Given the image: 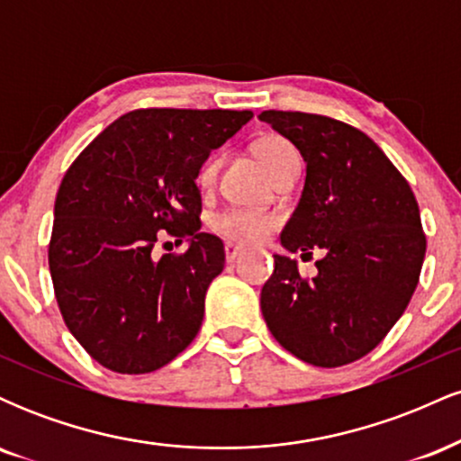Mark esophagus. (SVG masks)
<instances>
[{"mask_svg":"<svg viewBox=\"0 0 461 461\" xmlns=\"http://www.w3.org/2000/svg\"><path fill=\"white\" fill-rule=\"evenodd\" d=\"M242 253V247H238V245H231V242H227L225 245V260L227 262H234L238 256H240Z\"/></svg>","mask_w":461,"mask_h":461,"instance_id":"34e87169","label":"esophagus"}]
</instances>
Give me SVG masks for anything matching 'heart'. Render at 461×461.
I'll return each mask as SVG.
<instances>
[{
	"instance_id": "1",
	"label": "heart",
	"mask_w": 461,
	"mask_h": 461,
	"mask_svg": "<svg viewBox=\"0 0 461 461\" xmlns=\"http://www.w3.org/2000/svg\"><path fill=\"white\" fill-rule=\"evenodd\" d=\"M256 156L258 160L264 164V168H267L271 176H275L284 164H288L290 160H297L299 151L294 149L293 142L284 139V136L268 134L256 142ZM216 167H219L216 156H210L208 160H203V164H201L197 171V184L201 188L212 186L216 177ZM275 225H277V219H275L273 214L256 208H227L212 219V227L216 234L227 238V240L231 242H238V245H253V242H260L264 236L271 234Z\"/></svg>"
}]
</instances>
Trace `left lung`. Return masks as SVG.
Wrapping results in <instances>:
<instances>
[{"instance_id": "obj_1", "label": "left lung", "mask_w": 461, "mask_h": 461, "mask_svg": "<svg viewBox=\"0 0 461 461\" xmlns=\"http://www.w3.org/2000/svg\"><path fill=\"white\" fill-rule=\"evenodd\" d=\"M301 151L305 186L282 231L288 251L325 249L319 275L275 256L262 314L275 340L312 366L336 368L373 351L401 319L425 260L414 193L377 142L322 114L264 110Z\"/></svg>"}]
</instances>
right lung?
<instances>
[{
    "mask_svg": "<svg viewBox=\"0 0 461 461\" xmlns=\"http://www.w3.org/2000/svg\"><path fill=\"white\" fill-rule=\"evenodd\" d=\"M249 110L139 108L73 160L58 188L50 271L68 331L104 368L145 375L186 348L223 271L221 238L199 231L197 171ZM160 230L184 254L152 256Z\"/></svg>",
    "mask_w": 461,
    "mask_h": 461,
    "instance_id": "obj_1",
    "label": "right lung"
}]
</instances>
